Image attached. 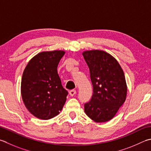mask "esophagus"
<instances>
[{
  "label": "esophagus",
  "instance_id": "esophagus-1",
  "mask_svg": "<svg viewBox=\"0 0 151 151\" xmlns=\"http://www.w3.org/2000/svg\"><path fill=\"white\" fill-rule=\"evenodd\" d=\"M76 91L75 90H72L69 91V94L70 96H74L76 94Z\"/></svg>",
  "mask_w": 151,
  "mask_h": 151
}]
</instances>
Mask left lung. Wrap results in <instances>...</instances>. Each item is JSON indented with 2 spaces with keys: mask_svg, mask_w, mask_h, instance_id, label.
<instances>
[{
  "mask_svg": "<svg viewBox=\"0 0 151 151\" xmlns=\"http://www.w3.org/2000/svg\"><path fill=\"white\" fill-rule=\"evenodd\" d=\"M90 69L93 95L84 104L87 116L97 123L111 120L125 102L127 85L122 67L113 56L103 50L82 53Z\"/></svg>",
  "mask_w": 151,
  "mask_h": 151,
  "instance_id": "left-lung-1",
  "label": "left lung"
}]
</instances>
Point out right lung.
<instances>
[{
    "label": "right lung",
    "instance_id": "1",
    "mask_svg": "<svg viewBox=\"0 0 151 151\" xmlns=\"http://www.w3.org/2000/svg\"><path fill=\"white\" fill-rule=\"evenodd\" d=\"M62 50L38 53L23 71L21 93L28 111L39 119L48 120L60 113L67 91L61 85L57 68L65 54Z\"/></svg>",
    "mask_w": 151,
    "mask_h": 151
}]
</instances>
